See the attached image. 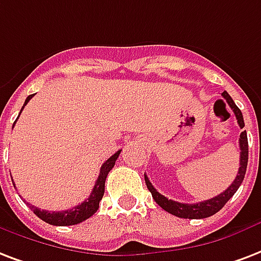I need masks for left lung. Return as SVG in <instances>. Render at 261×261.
<instances>
[{"label":"left lung","instance_id":"left-lung-1","mask_svg":"<svg viewBox=\"0 0 261 261\" xmlns=\"http://www.w3.org/2000/svg\"><path fill=\"white\" fill-rule=\"evenodd\" d=\"M222 95H223V98L227 101V104L230 105V108L232 109V112L236 115L237 122H238L240 127L244 128L245 123H244V116H242L240 108L234 104V101H232L231 97L228 95L227 91H223ZM240 149H241V153H240V170H238V174H237L234 182H232L223 193H220L219 196L214 197V198H211V200L196 202V204H184V202L172 201V200H168L167 197L160 194L156 189L153 188V185L150 184V180H149L146 175H145V184L148 186L149 192L152 193V197L154 198V201L162 206L163 210L167 211L168 214L175 215V216H178V218L184 219L208 218V216H212V215H215L216 212H219V211L226 205V202L234 196V193L238 190V188L241 186L242 180L245 178L246 166H248V137H246V131H242L241 135H240Z\"/></svg>","mask_w":261,"mask_h":261}]
</instances>
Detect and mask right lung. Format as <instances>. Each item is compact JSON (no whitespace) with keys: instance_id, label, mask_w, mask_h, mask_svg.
Here are the masks:
<instances>
[{"instance_id":"right-lung-1","label":"right lung","mask_w":261,"mask_h":261,"mask_svg":"<svg viewBox=\"0 0 261 261\" xmlns=\"http://www.w3.org/2000/svg\"><path fill=\"white\" fill-rule=\"evenodd\" d=\"M34 94L29 95L24 101V105L21 107V111L24 108L27 102H29L30 99L33 98ZM20 111V113H21ZM19 113V116H20ZM17 116V117H19ZM17 120V119H16ZM15 120V123H16ZM15 123H13V126H15ZM120 154V150H117L113 156H111L107 160V162L101 166V170H99V175L98 179L95 180L94 188H93V192L90 193V197L85 200L82 204H79V205L73 206L72 210H67V211H60V212H49V211H41L35 208L34 205H30V208L34 211V214L37 215L38 218L42 219L43 222H46L49 224H53V226H72V224H77L83 222V220H86L90 216L97 212L99 206V201H101V198L104 196V190H105V180H107V176H108L109 171L112 170L113 166H115V163H116L117 157ZM15 186V184H13Z\"/></svg>"}]
</instances>
